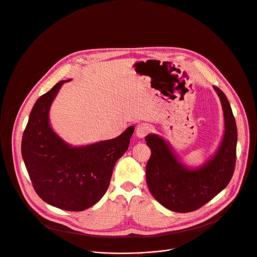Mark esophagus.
Wrapping results in <instances>:
<instances>
[{"mask_svg":"<svg viewBox=\"0 0 257 257\" xmlns=\"http://www.w3.org/2000/svg\"><path fill=\"white\" fill-rule=\"evenodd\" d=\"M151 132V128L146 123H139L136 127V134L139 138L146 137Z\"/></svg>","mask_w":257,"mask_h":257,"instance_id":"34e87169","label":"esophagus"}]
</instances>
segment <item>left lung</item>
<instances>
[{"instance_id":"1","label":"left lung","mask_w":257,"mask_h":257,"mask_svg":"<svg viewBox=\"0 0 257 257\" xmlns=\"http://www.w3.org/2000/svg\"><path fill=\"white\" fill-rule=\"evenodd\" d=\"M224 110L225 135L212 160L202 167L189 170L173 155L168 144L156 135L146 137L152 151L146 167L148 187L165 208L177 212H193L213 199L230 182L236 163L237 126L229 101L214 86Z\"/></svg>"}]
</instances>
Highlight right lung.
Here are the masks:
<instances>
[{"instance_id":"1","label":"right lung","mask_w":257,"mask_h":257,"mask_svg":"<svg viewBox=\"0 0 257 257\" xmlns=\"http://www.w3.org/2000/svg\"><path fill=\"white\" fill-rule=\"evenodd\" d=\"M65 82L57 83L36 100L23 133L21 152L38 196L62 210L80 212L106 192L113 167L126 152L135 127L112 140L69 146L48 123L50 104Z\"/></svg>"}]
</instances>
